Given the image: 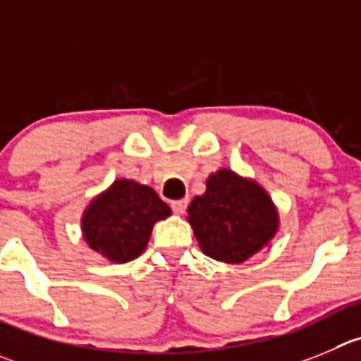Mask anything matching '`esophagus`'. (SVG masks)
<instances>
[{"instance_id": "esophagus-1", "label": "esophagus", "mask_w": 361, "mask_h": 361, "mask_svg": "<svg viewBox=\"0 0 361 361\" xmlns=\"http://www.w3.org/2000/svg\"><path fill=\"white\" fill-rule=\"evenodd\" d=\"M187 204H188V200H178V201H173V203H171V208H173L174 214L181 215V214H185V210H187Z\"/></svg>"}]
</instances>
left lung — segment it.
<instances>
[{
    "instance_id": "obj_1",
    "label": "left lung",
    "mask_w": 361,
    "mask_h": 361,
    "mask_svg": "<svg viewBox=\"0 0 361 361\" xmlns=\"http://www.w3.org/2000/svg\"><path fill=\"white\" fill-rule=\"evenodd\" d=\"M187 221L201 251L224 264H242L271 244L279 230V214L258 181L231 169H219L207 190L187 208Z\"/></svg>"
}]
</instances>
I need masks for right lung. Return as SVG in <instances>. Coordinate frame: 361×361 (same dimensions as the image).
<instances>
[{
	"label": "right lung",
	"mask_w": 361,
	"mask_h": 361,
	"mask_svg": "<svg viewBox=\"0 0 361 361\" xmlns=\"http://www.w3.org/2000/svg\"><path fill=\"white\" fill-rule=\"evenodd\" d=\"M169 215V204L153 188L121 178L83 210V240L104 260L126 264L146 251L153 226Z\"/></svg>",
	"instance_id": "1"
}]
</instances>
